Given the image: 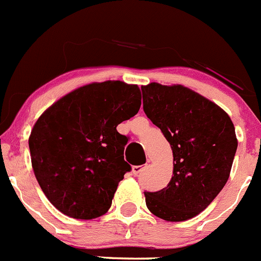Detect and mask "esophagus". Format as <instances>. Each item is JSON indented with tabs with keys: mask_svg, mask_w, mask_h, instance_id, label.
Listing matches in <instances>:
<instances>
[{
	"mask_svg": "<svg viewBox=\"0 0 261 261\" xmlns=\"http://www.w3.org/2000/svg\"><path fill=\"white\" fill-rule=\"evenodd\" d=\"M147 167V164L146 165H139V166H132V174L133 175H138L141 174L142 171H144Z\"/></svg>",
	"mask_w": 261,
	"mask_h": 261,
	"instance_id": "obj_1",
	"label": "esophagus"
}]
</instances>
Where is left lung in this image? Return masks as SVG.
<instances>
[{
	"label": "left lung",
	"mask_w": 261,
	"mask_h": 261,
	"mask_svg": "<svg viewBox=\"0 0 261 261\" xmlns=\"http://www.w3.org/2000/svg\"><path fill=\"white\" fill-rule=\"evenodd\" d=\"M143 110L174 157L169 185L144 193L152 215L182 222L199 215L223 189L237 149L233 123L216 102L182 85L142 86Z\"/></svg>",
	"instance_id": "8db88e82"
}]
</instances>
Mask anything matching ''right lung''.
Segmentation results:
<instances>
[{"label": "right lung", "mask_w": 261, "mask_h": 261, "mask_svg": "<svg viewBox=\"0 0 261 261\" xmlns=\"http://www.w3.org/2000/svg\"><path fill=\"white\" fill-rule=\"evenodd\" d=\"M139 108L137 85L109 80L68 92L38 118L29 137L33 171L59 212L94 219L109 211L130 170L123 156L128 138L117 127Z\"/></svg>", "instance_id": "obj_1"}]
</instances>
